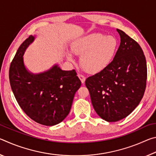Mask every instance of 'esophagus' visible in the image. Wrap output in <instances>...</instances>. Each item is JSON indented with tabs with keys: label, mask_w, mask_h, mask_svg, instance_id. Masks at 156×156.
<instances>
[{
	"label": "esophagus",
	"mask_w": 156,
	"mask_h": 156,
	"mask_svg": "<svg viewBox=\"0 0 156 156\" xmlns=\"http://www.w3.org/2000/svg\"><path fill=\"white\" fill-rule=\"evenodd\" d=\"M78 78H80V80H81V83H84V81H85V79H86L85 77H84V76L83 75L80 74V73H78Z\"/></svg>",
	"instance_id": "esophagus-1"
}]
</instances>
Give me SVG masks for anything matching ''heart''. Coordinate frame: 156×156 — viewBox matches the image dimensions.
Wrapping results in <instances>:
<instances>
[{"instance_id": "b5f03b06", "label": "heart", "mask_w": 156, "mask_h": 156, "mask_svg": "<svg viewBox=\"0 0 156 156\" xmlns=\"http://www.w3.org/2000/svg\"><path fill=\"white\" fill-rule=\"evenodd\" d=\"M118 41L113 36L93 33L79 38L72 47L75 54L80 56V65L86 72L97 73L109 66L117 52ZM69 60L73 62L72 53H67Z\"/></svg>"}]
</instances>
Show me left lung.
<instances>
[{"instance_id":"obj_1","label":"left lung","mask_w":156,"mask_h":156,"mask_svg":"<svg viewBox=\"0 0 156 156\" xmlns=\"http://www.w3.org/2000/svg\"><path fill=\"white\" fill-rule=\"evenodd\" d=\"M117 31L120 44L114 59L85 80L95 111L107 122H117L130 114L141 101L147 84V62L142 48L123 31Z\"/></svg>"}]
</instances>
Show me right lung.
<instances>
[{"instance_id":"add662e5","label":"right lung","mask_w":156,"mask_h":156,"mask_svg":"<svg viewBox=\"0 0 156 156\" xmlns=\"http://www.w3.org/2000/svg\"><path fill=\"white\" fill-rule=\"evenodd\" d=\"M34 39L30 36L18 48L9 67L10 85L19 106L31 119L53 126L69 114L81 81L74 69L63 71L58 65L43 73L29 72L23 55Z\"/></svg>"}]
</instances>
